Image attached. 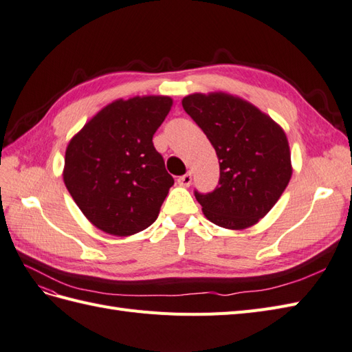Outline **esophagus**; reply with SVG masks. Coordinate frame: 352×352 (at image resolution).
<instances>
[{"label":"esophagus","mask_w":352,"mask_h":352,"mask_svg":"<svg viewBox=\"0 0 352 352\" xmlns=\"http://www.w3.org/2000/svg\"><path fill=\"white\" fill-rule=\"evenodd\" d=\"M178 184L179 186H183V187H188L192 184V174L190 173H187V174H184V175H182V177H178Z\"/></svg>","instance_id":"1"}]
</instances>
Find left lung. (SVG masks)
Listing matches in <instances>:
<instances>
[{
  "label": "left lung",
  "instance_id": "8db88e82",
  "mask_svg": "<svg viewBox=\"0 0 352 352\" xmlns=\"http://www.w3.org/2000/svg\"><path fill=\"white\" fill-rule=\"evenodd\" d=\"M182 104L212 144L220 164L217 187L210 193L195 190L205 217L226 229L253 226L290 182L284 131L254 105L228 94H193Z\"/></svg>",
  "mask_w": 352,
  "mask_h": 352
}]
</instances>
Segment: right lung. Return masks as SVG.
I'll use <instances>...</instances> for the list:
<instances>
[{
	"label": "right lung",
	"mask_w": 352,
	"mask_h": 352,
	"mask_svg": "<svg viewBox=\"0 0 352 352\" xmlns=\"http://www.w3.org/2000/svg\"><path fill=\"white\" fill-rule=\"evenodd\" d=\"M173 99L135 96L102 108L69 141L64 182L87 220L128 236L157 219L174 178L153 146Z\"/></svg>",
	"instance_id": "right-lung-1"
}]
</instances>
